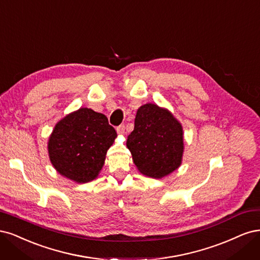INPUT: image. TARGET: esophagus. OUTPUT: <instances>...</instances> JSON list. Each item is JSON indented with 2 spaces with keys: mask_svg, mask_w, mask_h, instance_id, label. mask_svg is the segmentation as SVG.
I'll list each match as a JSON object with an SVG mask.
<instances>
[{
  "mask_svg": "<svg viewBox=\"0 0 260 260\" xmlns=\"http://www.w3.org/2000/svg\"><path fill=\"white\" fill-rule=\"evenodd\" d=\"M116 132H118L119 135H124V134H125V126H124V125H120V126L116 128Z\"/></svg>",
  "mask_w": 260,
  "mask_h": 260,
  "instance_id": "obj_1",
  "label": "esophagus"
}]
</instances>
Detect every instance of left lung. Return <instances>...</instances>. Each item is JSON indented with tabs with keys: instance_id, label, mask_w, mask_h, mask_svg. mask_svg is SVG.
<instances>
[{
	"instance_id": "1",
	"label": "left lung",
	"mask_w": 260,
	"mask_h": 260,
	"mask_svg": "<svg viewBox=\"0 0 260 260\" xmlns=\"http://www.w3.org/2000/svg\"><path fill=\"white\" fill-rule=\"evenodd\" d=\"M134 124L126 146L137 170L152 178H163L177 170L185 150L183 129L169 109L142 105Z\"/></svg>"
}]
</instances>
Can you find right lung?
<instances>
[{
  "label": "right lung",
  "instance_id": "right-lung-1",
  "mask_svg": "<svg viewBox=\"0 0 260 260\" xmlns=\"http://www.w3.org/2000/svg\"><path fill=\"white\" fill-rule=\"evenodd\" d=\"M107 116L88 108L67 114L48 138V156L63 177L85 183L98 177L106 154L116 138Z\"/></svg>",
  "mask_w": 260,
  "mask_h": 260
}]
</instances>
